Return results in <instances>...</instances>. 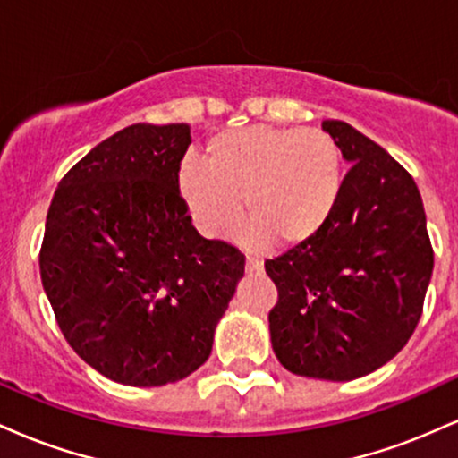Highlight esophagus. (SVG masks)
Listing matches in <instances>:
<instances>
[{
	"mask_svg": "<svg viewBox=\"0 0 458 458\" xmlns=\"http://www.w3.org/2000/svg\"><path fill=\"white\" fill-rule=\"evenodd\" d=\"M245 269L250 273H260L262 271V260L259 259V256H247Z\"/></svg>",
	"mask_w": 458,
	"mask_h": 458,
	"instance_id": "34e87169",
	"label": "esophagus"
}]
</instances>
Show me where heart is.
<instances>
[{
    "instance_id": "obj_1",
    "label": "heart",
    "mask_w": 458,
    "mask_h": 458,
    "mask_svg": "<svg viewBox=\"0 0 458 458\" xmlns=\"http://www.w3.org/2000/svg\"><path fill=\"white\" fill-rule=\"evenodd\" d=\"M344 167L338 141L320 129L250 124L215 133L204 163L189 155L178 189L207 236H224L243 215L254 245H301L317 236L338 207Z\"/></svg>"
}]
</instances>
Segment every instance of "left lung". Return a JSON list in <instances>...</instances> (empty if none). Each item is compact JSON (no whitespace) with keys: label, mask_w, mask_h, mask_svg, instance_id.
<instances>
[{"label":"left lung","mask_w":458,"mask_h":458,"mask_svg":"<svg viewBox=\"0 0 458 458\" xmlns=\"http://www.w3.org/2000/svg\"><path fill=\"white\" fill-rule=\"evenodd\" d=\"M351 165L317 236L265 262L280 364L301 377L353 381L392 360L422 317L433 245L418 185L390 152L343 120H325Z\"/></svg>","instance_id":"left-lung-1"}]
</instances>
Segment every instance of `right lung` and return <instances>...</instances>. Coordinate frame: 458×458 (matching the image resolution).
I'll return each instance as SVG.
<instances>
[{"label": "right lung", "mask_w": 458, "mask_h": 458, "mask_svg": "<svg viewBox=\"0 0 458 458\" xmlns=\"http://www.w3.org/2000/svg\"><path fill=\"white\" fill-rule=\"evenodd\" d=\"M189 124H131L57 185L40 280L66 343L115 383L155 387L208 360L245 256L204 239L178 189Z\"/></svg>", "instance_id": "obj_1"}]
</instances>
